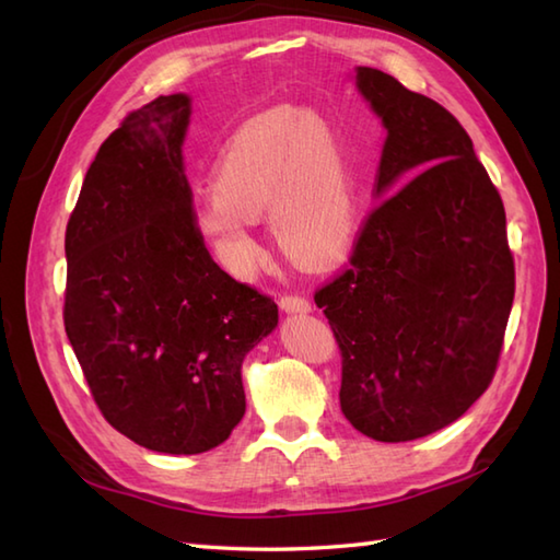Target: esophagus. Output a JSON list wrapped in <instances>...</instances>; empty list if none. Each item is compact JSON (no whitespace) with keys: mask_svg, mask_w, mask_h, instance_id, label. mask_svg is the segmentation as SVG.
Returning a JSON list of instances; mask_svg holds the SVG:
<instances>
[{"mask_svg":"<svg viewBox=\"0 0 560 560\" xmlns=\"http://www.w3.org/2000/svg\"><path fill=\"white\" fill-rule=\"evenodd\" d=\"M279 305H281V311H287V313H307V311H311V301L303 299V295H295V293L281 295Z\"/></svg>","mask_w":560,"mask_h":560,"instance_id":"esophagus-1","label":"esophagus"}]
</instances>
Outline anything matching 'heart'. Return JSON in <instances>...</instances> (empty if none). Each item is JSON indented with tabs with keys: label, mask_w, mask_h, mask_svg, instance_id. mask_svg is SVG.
I'll return each instance as SVG.
<instances>
[{
	"label": "heart",
	"mask_w": 560,
	"mask_h": 560,
	"mask_svg": "<svg viewBox=\"0 0 560 560\" xmlns=\"http://www.w3.org/2000/svg\"><path fill=\"white\" fill-rule=\"evenodd\" d=\"M213 195L195 213V233L237 277L259 257L253 225L265 209L283 255L311 267L347 253L359 225L343 141L305 110H269L237 129L213 165Z\"/></svg>",
	"instance_id": "1"
}]
</instances>
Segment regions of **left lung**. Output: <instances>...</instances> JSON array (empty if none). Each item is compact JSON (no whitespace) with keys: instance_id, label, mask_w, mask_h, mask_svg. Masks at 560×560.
Instances as JSON below:
<instances>
[{"instance_id":"obj_1","label":"left lung","mask_w":560,"mask_h":560,"mask_svg":"<svg viewBox=\"0 0 560 560\" xmlns=\"http://www.w3.org/2000/svg\"><path fill=\"white\" fill-rule=\"evenodd\" d=\"M355 86L387 129L375 192L349 265L323 289L341 353V411L380 443L457 421L495 375L515 259L503 199L457 117L380 69Z\"/></svg>"}]
</instances>
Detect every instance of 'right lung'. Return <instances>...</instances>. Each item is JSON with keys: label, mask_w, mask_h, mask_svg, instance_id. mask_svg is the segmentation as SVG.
<instances>
[{"label": "right lung", "mask_w": 560, "mask_h": 560, "mask_svg": "<svg viewBox=\"0 0 560 560\" xmlns=\"http://www.w3.org/2000/svg\"><path fill=\"white\" fill-rule=\"evenodd\" d=\"M189 98L129 113L83 177L65 235V329L103 419L137 445L199 455L245 413L241 365L279 323L195 233Z\"/></svg>", "instance_id": "1"}]
</instances>
